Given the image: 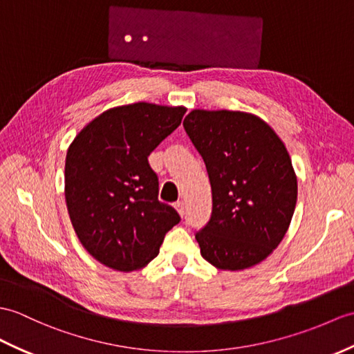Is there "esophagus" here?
I'll use <instances>...</instances> for the list:
<instances>
[{"label": "esophagus", "mask_w": 354, "mask_h": 354, "mask_svg": "<svg viewBox=\"0 0 354 354\" xmlns=\"http://www.w3.org/2000/svg\"><path fill=\"white\" fill-rule=\"evenodd\" d=\"M175 208H176V211L179 212L180 217L185 216V207H184V202H183V201L175 202Z\"/></svg>", "instance_id": "34e87169"}]
</instances>
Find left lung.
<instances>
[{"label": "left lung", "instance_id": "1", "mask_svg": "<svg viewBox=\"0 0 354 354\" xmlns=\"http://www.w3.org/2000/svg\"><path fill=\"white\" fill-rule=\"evenodd\" d=\"M184 128L212 190L211 218L196 234L201 254L226 271L259 264L283 240L297 203V176L283 142L245 111L196 109Z\"/></svg>", "mask_w": 354, "mask_h": 354}]
</instances>
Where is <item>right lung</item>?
Here are the masks:
<instances>
[{
	"label": "right lung",
	"mask_w": 354,
	"mask_h": 354,
	"mask_svg": "<svg viewBox=\"0 0 354 354\" xmlns=\"http://www.w3.org/2000/svg\"><path fill=\"white\" fill-rule=\"evenodd\" d=\"M187 109L151 102L113 106L72 140L64 197L84 249L105 267L134 271L157 257L178 212L158 201L147 157L180 125Z\"/></svg>",
	"instance_id": "add662e5"
}]
</instances>
